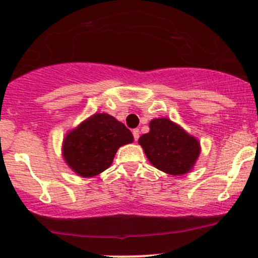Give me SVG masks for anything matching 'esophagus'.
I'll list each match as a JSON object with an SVG mask.
<instances>
[{"instance_id": "34e87169", "label": "esophagus", "mask_w": 258, "mask_h": 258, "mask_svg": "<svg viewBox=\"0 0 258 258\" xmlns=\"http://www.w3.org/2000/svg\"><path fill=\"white\" fill-rule=\"evenodd\" d=\"M132 134H134V138H135V141H137L138 138H140V130H138V128L134 130V132H132Z\"/></svg>"}]
</instances>
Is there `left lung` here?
Returning <instances> with one entry per match:
<instances>
[{"instance_id":"1","label":"left lung","mask_w":258,"mask_h":258,"mask_svg":"<svg viewBox=\"0 0 258 258\" xmlns=\"http://www.w3.org/2000/svg\"><path fill=\"white\" fill-rule=\"evenodd\" d=\"M149 128L138 143L152 165L170 175H183L194 168L201 152L196 138L165 117L152 120Z\"/></svg>"}]
</instances>
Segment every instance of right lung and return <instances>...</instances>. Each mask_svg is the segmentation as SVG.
<instances>
[{"label":"right lung","mask_w":258,"mask_h":258,"mask_svg":"<svg viewBox=\"0 0 258 258\" xmlns=\"http://www.w3.org/2000/svg\"><path fill=\"white\" fill-rule=\"evenodd\" d=\"M134 142L131 131L109 114H94L69 132L62 155L67 165L83 177L97 176L111 165L123 144Z\"/></svg>","instance_id":"1"}]
</instances>
